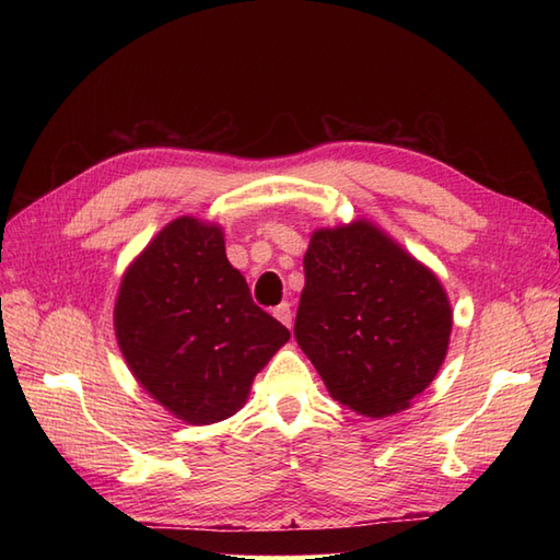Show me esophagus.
Masks as SVG:
<instances>
[{"label": "esophagus", "instance_id": "34e87169", "mask_svg": "<svg viewBox=\"0 0 560 560\" xmlns=\"http://www.w3.org/2000/svg\"><path fill=\"white\" fill-rule=\"evenodd\" d=\"M273 317H277L279 323H283L287 327H291V319H293L291 305H289V303H279L277 307H273Z\"/></svg>", "mask_w": 560, "mask_h": 560}]
</instances>
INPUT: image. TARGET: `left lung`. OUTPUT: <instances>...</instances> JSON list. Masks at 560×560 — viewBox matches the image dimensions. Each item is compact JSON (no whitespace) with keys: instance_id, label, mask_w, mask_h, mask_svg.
<instances>
[{"instance_id":"left-lung-1","label":"left lung","mask_w":560,"mask_h":560,"mask_svg":"<svg viewBox=\"0 0 560 560\" xmlns=\"http://www.w3.org/2000/svg\"><path fill=\"white\" fill-rule=\"evenodd\" d=\"M303 269L293 335L331 399L371 419L409 409L450 347L435 271L368 219L313 231Z\"/></svg>"}]
</instances>
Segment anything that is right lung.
<instances>
[{
  "label": "right lung",
  "mask_w": 560,
  "mask_h": 560,
  "mask_svg": "<svg viewBox=\"0 0 560 560\" xmlns=\"http://www.w3.org/2000/svg\"><path fill=\"white\" fill-rule=\"evenodd\" d=\"M117 347L141 389L189 425L237 413L291 331L249 299L223 229L177 217L129 261L113 311Z\"/></svg>",
  "instance_id": "obj_1"
}]
</instances>
